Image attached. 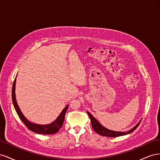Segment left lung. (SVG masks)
Segmentation results:
<instances>
[{"label":"left lung","mask_w":160,"mask_h":160,"mask_svg":"<svg viewBox=\"0 0 160 160\" xmlns=\"http://www.w3.org/2000/svg\"><path fill=\"white\" fill-rule=\"evenodd\" d=\"M88 113L89 115V117L91 119V125L92 127H93V129L95 130V132L96 133H98V134L103 135V136H106V137H111V138H116V137H119V136H122V135H125L129 134L130 133H132V132L136 129L138 125H139V123H138L131 130L128 131L127 132H115V131H111L109 129H106L105 128H104L103 126H102L98 121L96 120V119H95L93 118V116L90 113H89L88 111Z\"/></svg>","instance_id":"1"}]
</instances>
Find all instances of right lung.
<instances>
[{"label": "right lung", "instance_id": "right-lung-1", "mask_svg": "<svg viewBox=\"0 0 160 160\" xmlns=\"http://www.w3.org/2000/svg\"><path fill=\"white\" fill-rule=\"evenodd\" d=\"M15 83H16V78L14 81L12 88V103L14 105V109H15L19 118L21 119V120L24 123V124L26 125L27 128L33 132L37 133H40V134H45V135L54 134L57 132H59V130L62 128V124H63L65 113L67 109H68L69 105H67L66 108H64V109L62 111V112L61 113L59 117H58L55 122H53L52 123L49 125H43L32 123L30 122H28V121L25 118V116L23 115V114L22 113V112L17 105L16 97H15Z\"/></svg>", "mask_w": 160, "mask_h": 160}]
</instances>
